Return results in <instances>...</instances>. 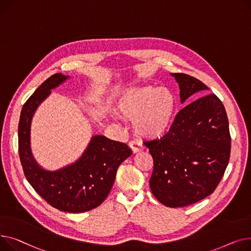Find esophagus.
Masks as SVG:
<instances>
[{
  "label": "esophagus",
  "instance_id": "1",
  "mask_svg": "<svg viewBox=\"0 0 251 251\" xmlns=\"http://www.w3.org/2000/svg\"><path fill=\"white\" fill-rule=\"evenodd\" d=\"M128 146L134 153H138L143 150V144L140 141H130Z\"/></svg>",
  "mask_w": 251,
  "mask_h": 251
}]
</instances>
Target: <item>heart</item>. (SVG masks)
<instances>
[{
	"instance_id": "obj_1",
	"label": "heart",
	"mask_w": 251,
	"mask_h": 251,
	"mask_svg": "<svg viewBox=\"0 0 251 251\" xmlns=\"http://www.w3.org/2000/svg\"><path fill=\"white\" fill-rule=\"evenodd\" d=\"M117 110L134 120L138 132L148 138H157L170 127L176 110L175 95L167 88L153 85L126 89L117 100Z\"/></svg>"
}]
</instances>
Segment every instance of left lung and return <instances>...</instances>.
<instances>
[{"mask_svg":"<svg viewBox=\"0 0 251 251\" xmlns=\"http://www.w3.org/2000/svg\"><path fill=\"white\" fill-rule=\"evenodd\" d=\"M179 84L180 101L205 91L201 81L186 74H171ZM154 168L150 187L166 207L181 208L207 198L222 179L230 159L228 117L215 94L189 103L176 114L167 134L144 143Z\"/></svg>","mask_w":251,"mask_h":251,"instance_id":"left-lung-1","label":"left lung"}]
</instances>
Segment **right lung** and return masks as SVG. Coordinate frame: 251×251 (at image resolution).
Returning <instances> with one entry per match:
<instances>
[{
	"label": "right lung",
	"mask_w": 251,
	"mask_h": 251,
	"mask_svg": "<svg viewBox=\"0 0 251 251\" xmlns=\"http://www.w3.org/2000/svg\"><path fill=\"white\" fill-rule=\"evenodd\" d=\"M68 76L54 74L44 81L24 103L18 126V149L26 179L51 207L68 213H83L97 208L110 193L116 171L132 152L125 143L94 136L76 162L57 171L42 169L30 150L32 116L50 90Z\"/></svg>",
	"instance_id": "add662e5"
}]
</instances>
